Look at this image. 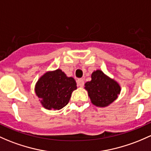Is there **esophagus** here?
I'll return each instance as SVG.
<instances>
[{
  "instance_id": "obj_1",
  "label": "esophagus",
  "mask_w": 151,
  "mask_h": 151,
  "mask_svg": "<svg viewBox=\"0 0 151 151\" xmlns=\"http://www.w3.org/2000/svg\"><path fill=\"white\" fill-rule=\"evenodd\" d=\"M77 86L78 87H83L84 85V80H82V79H80V80H78L77 81Z\"/></svg>"
}]
</instances>
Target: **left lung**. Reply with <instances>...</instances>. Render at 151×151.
Listing matches in <instances>:
<instances>
[{"instance_id": "8db88e82", "label": "left lung", "mask_w": 151, "mask_h": 151, "mask_svg": "<svg viewBox=\"0 0 151 151\" xmlns=\"http://www.w3.org/2000/svg\"><path fill=\"white\" fill-rule=\"evenodd\" d=\"M89 98L93 105L98 107H107L118 98L121 93L119 84L97 69L91 74V80L85 84Z\"/></svg>"}]
</instances>
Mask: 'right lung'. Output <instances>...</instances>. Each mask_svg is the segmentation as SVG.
<instances>
[{
  "instance_id": "right-lung-1",
  "label": "right lung",
  "mask_w": 151,
  "mask_h": 151,
  "mask_svg": "<svg viewBox=\"0 0 151 151\" xmlns=\"http://www.w3.org/2000/svg\"><path fill=\"white\" fill-rule=\"evenodd\" d=\"M77 89L73 77H69L60 69L47 71L36 82L35 94L41 105L47 110H60L69 103L71 93Z\"/></svg>"
}]
</instances>
